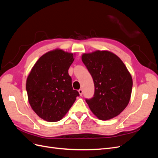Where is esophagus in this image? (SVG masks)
<instances>
[{
    "label": "esophagus",
    "instance_id": "1",
    "mask_svg": "<svg viewBox=\"0 0 158 158\" xmlns=\"http://www.w3.org/2000/svg\"><path fill=\"white\" fill-rule=\"evenodd\" d=\"M78 92H79V94H80V96H82V94H83V90L82 89H80L78 90Z\"/></svg>",
    "mask_w": 158,
    "mask_h": 158
}]
</instances>
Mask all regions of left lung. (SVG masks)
<instances>
[{
    "mask_svg": "<svg viewBox=\"0 0 158 158\" xmlns=\"http://www.w3.org/2000/svg\"><path fill=\"white\" fill-rule=\"evenodd\" d=\"M82 60L94 80V97L85 99L92 112L100 120L118 115L130 101L132 78L121 59L109 51L84 53Z\"/></svg>",
    "mask_w": 158,
    "mask_h": 158,
    "instance_id": "left-lung-1",
    "label": "left lung"
}]
</instances>
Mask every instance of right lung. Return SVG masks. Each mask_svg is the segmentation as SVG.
Here are the masks:
<instances>
[{"instance_id":"obj_1","label":"right lung","mask_w":158,"mask_h":158,"mask_svg":"<svg viewBox=\"0 0 158 158\" xmlns=\"http://www.w3.org/2000/svg\"><path fill=\"white\" fill-rule=\"evenodd\" d=\"M74 56L60 49L50 51L37 60L27 76L28 102L33 111L47 122L61 120L79 96L68 72Z\"/></svg>"}]
</instances>
